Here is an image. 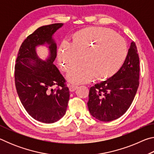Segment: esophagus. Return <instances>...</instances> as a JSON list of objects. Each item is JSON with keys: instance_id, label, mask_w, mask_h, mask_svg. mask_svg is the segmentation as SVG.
I'll list each match as a JSON object with an SVG mask.
<instances>
[{"instance_id": "esophagus-1", "label": "esophagus", "mask_w": 154, "mask_h": 154, "mask_svg": "<svg viewBox=\"0 0 154 154\" xmlns=\"http://www.w3.org/2000/svg\"><path fill=\"white\" fill-rule=\"evenodd\" d=\"M77 88H78V86L76 85H74V84L70 85H69V90L71 91V92H74L75 90H77Z\"/></svg>"}]
</instances>
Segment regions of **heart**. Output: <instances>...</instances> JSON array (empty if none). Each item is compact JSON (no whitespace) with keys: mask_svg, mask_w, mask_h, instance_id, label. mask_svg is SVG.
<instances>
[{"mask_svg":"<svg viewBox=\"0 0 154 154\" xmlns=\"http://www.w3.org/2000/svg\"><path fill=\"white\" fill-rule=\"evenodd\" d=\"M69 82L85 83L95 76L106 78L122 66L127 56L124 38L114 31L105 28H88L75 36L73 43L63 41L60 46L58 59L62 69L69 71Z\"/></svg>","mask_w":154,"mask_h":154,"instance_id":"heart-1","label":"heart"}]
</instances>
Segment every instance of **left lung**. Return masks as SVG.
Segmentation results:
<instances>
[{
  "label": "left lung",
  "instance_id": "8db88e82",
  "mask_svg": "<svg viewBox=\"0 0 154 154\" xmlns=\"http://www.w3.org/2000/svg\"><path fill=\"white\" fill-rule=\"evenodd\" d=\"M139 54L132 41L119 71L90 88L88 107L94 118L102 122H111L126 113L139 88Z\"/></svg>",
  "mask_w": 154,
  "mask_h": 154
}]
</instances>
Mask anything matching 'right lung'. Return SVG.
Returning a JSON list of instances; mask_svg holds the SVG:
<instances>
[{
	"label": "right lung",
	"instance_id": "1",
	"mask_svg": "<svg viewBox=\"0 0 154 154\" xmlns=\"http://www.w3.org/2000/svg\"><path fill=\"white\" fill-rule=\"evenodd\" d=\"M62 26V23L43 26L27 36L20 46L15 65V83L21 103L32 118L43 123H54L61 119L69 100L66 81L54 64L57 45L53 35ZM44 45L50 51L45 61L35 51L37 46Z\"/></svg>",
	"mask_w": 154,
	"mask_h": 154
}]
</instances>
